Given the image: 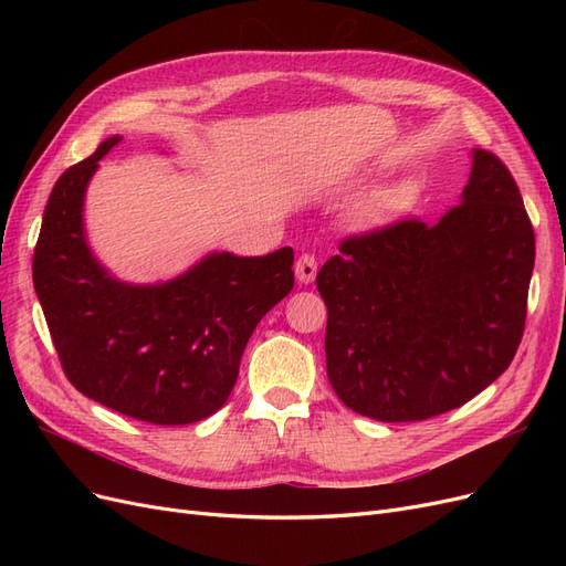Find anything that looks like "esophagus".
<instances>
[{
	"label": "esophagus",
	"mask_w": 566,
	"mask_h": 566,
	"mask_svg": "<svg viewBox=\"0 0 566 566\" xmlns=\"http://www.w3.org/2000/svg\"><path fill=\"white\" fill-rule=\"evenodd\" d=\"M316 271H318V264L314 254H302L295 262V276L302 285H310L316 279Z\"/></svg>",
	"instance_id": "1"
}]
</instances>
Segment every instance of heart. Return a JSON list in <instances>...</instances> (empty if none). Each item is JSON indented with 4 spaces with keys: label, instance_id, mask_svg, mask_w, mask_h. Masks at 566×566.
<instances>
[{
    "label": "heart",
    "instance_id": "heart-1",
    "mask_svg": "<svg viewBox=\"0 0 566 566\" xmlns=\"http://www.w3.org/2000/svg\"><path fill=\"white\" fill-rule=\"evenodd\" d=\"M410 202L408 186H385L378 191L368 193L361 202L356 205L354 221L364 229L382 227L397 214H401Z\"/></svg>",
    "mask_w": 566,
    "mask_h": 566
}]
</instances>
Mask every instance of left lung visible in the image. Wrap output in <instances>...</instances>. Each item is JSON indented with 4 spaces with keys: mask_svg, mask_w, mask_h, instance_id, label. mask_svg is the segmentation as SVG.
Instances as JSON below:
<instances>
[{
    "mask_svg": "<svg viewBox=\"0 0 566 566\" xmlns=\"http://www.w3.org/2000/svg\"><path fill=\"white\" fill-rule=\"evenodd\" d=\"M534 256L520 188L482 148L460 205L437 224L403 219L342 241L316 276L339 401L380 422L468 403L520 347Z\"/></svg>",
    "mask_w": 566,
    "mask_h": 566,
    "instance_id": "8db88e82",
    "label": "left lung"
}]
</instances>
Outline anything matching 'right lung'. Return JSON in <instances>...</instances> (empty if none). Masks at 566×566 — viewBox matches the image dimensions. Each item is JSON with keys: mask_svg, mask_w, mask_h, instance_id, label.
Returning <instances> with one entry per match:
<instances>
[{"mask_svg": "<svg viewBox=\"0 0 566 566\" xmlns=\"http://www.w3.org/2000/svg\"><path fill=\"white\" fill-rule=\"evenodd\" d=\"M123 136L59 177L42 217L32 281L63 373L77 391L153 424H188L227 403L256 323L295 285L293 248L210 252L181 276L134 285L84 235V193Z\"/></svg>", "mask_w": 566, "mask_h": 566, "instance_id": "add662e5", "label": "right lung"}]
</instances>
